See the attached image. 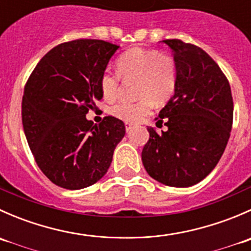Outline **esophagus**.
<instances>
[{"label": "esophagus", "mask_w": 251, "mask_h": 251, "mask_svg": "<svg viewBox=\"0 0 251 251\" xmlns=\"http://www.w3.org/2000/svg\"><path fill=\"white\" fill-rule=\"evenodd\" d=\"M125 127H126V131H127V132H130V131L132 130V124L125 123Z\"/></svg>", "instance_id": "1"}]
</instances>
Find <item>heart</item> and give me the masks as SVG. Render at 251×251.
<instances>
[{
  "label": "heart",
  "instance_id": "heart-1",
  "mask_svg": "<svg viewBox=\"0 0 251 251\" xmlns=\"http://www.w3.org/2000/svg\"><path fill=\"white\" fill-rule=\"evenodd\" d=\"M118 73L104 72L100 77L103 97L113 100L118 97L120 76L137 80V102L116 103L111 114L126 123H138L151 113L153 100L164 103L174 95L178 81V68L174 58L154 50L132 48L123 53L116 62Z\"/></svg>",
  "mask_w": 251,
  "mask_h": 251
}]
</instances>
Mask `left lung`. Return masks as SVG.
I'll use <instances>...</instances> for the list:
<instances>
[{"mask_svg": "<svg viewBox=\"0 0 251 251\" xmlns=\"http://www.w3.org/2000/svg\"><path fill=\"white\" fill-rule=\"evenodd\" d=\"M178 68L176 90L148 127L142 151L151 177L170 187H191L217 165L231 135L233 98L231 86L214 59L201 47L181 40H164Z\"/></svg>", "mask_w": 251, "mask_h": 251, "instance_id": "left-lung-1", "label": "left lung"}]
</instances>
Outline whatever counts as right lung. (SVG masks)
Returning <instances> with one entry per match:
<instances>
[{
  "instance_id": "obj_1",
  "label": "right lung",
  "mask_w": 251,
  "mask_h": 251,
  "mask_svg": "<svg viewBox=\"0 0 251 251\" xmlns=\"http://www.w3.org/2000/svg\"><path fill=\"white\" fill-rule=\"evenodd\" d=\"M119 46L103 40L64 42L37 63L24 87L22 120L35 161L57 186L81 189L100 181L125 136V124L86 119L103 97L100 77Z\"/></svg>"
}]
</instances>
